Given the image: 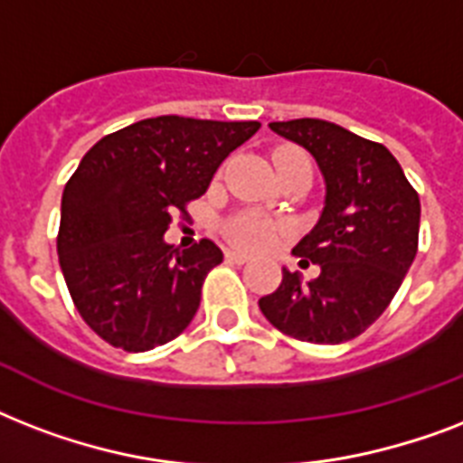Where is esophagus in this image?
<instances>
[{
  "label": "esophagus",
  "instance_id": "34e87169",
  "mask_svg": "<svg viewBox=\"0 0 463 463\" xmlns=\"http://www.w3.org/2000/svg\"><path fill=\"white\" fill-rule=\"evenodd\" d=\"M225 261H228V264H247L250 257L242 252H235V250H228V252H225Z\"/></svg>",
  "mask_w": 463,
  "mask_h": 463
}]
</instances>
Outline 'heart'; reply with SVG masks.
Listing matches in <instances>:
<instances>
[{"mask_svg": "<svg viewBox=\"0 0 463 463\" xmlns=\"http://www.w3.org/2000/svg\"><path fill=\"white\" fill-rule=\"evenodd\" d=\"M223 235L238 250L260 252V250H267L279 240L281 225L274 223L271 218H267L260 211H238L223 223Z\"/></svg>", "mask_w": 463, "mask_h": 463, "instance_id": "heart-1", "label": "heart"}]
</instances>
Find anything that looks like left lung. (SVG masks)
I'll return each mask as SVG.
<instances>
[{
  "label": "left lung",
  "instance_id": "1",
  "mask_svg": "<svg viewBox=\"0 0 463 463\" xmlns=\"http://www.w3.org/2000/svg\"><path fill=\"white\" fill-rule=\"evenodd\" d=\"M269 127L315 156L326 196L317 225L293 247L300 267L312 261L319 276L303 283L283 269L281 286L260 309L286 336L344 344L380 319L416 260L420 199L377 141L326 119Z\"/></svg>",
  "mask_w": 463,
  "mask_h": 463
}]
</instances>
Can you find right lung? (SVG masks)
<instances>
[{
	"instance_id": "add662e5",
	"label": "right lung",
	"mask_w": 463,
	"mask_h": 463,
	"mask_svg": "<svg viewBox=\"0 0 463 463\" xmlns=\"http://www.w3.org/2000/svg\"><path fill=\"white\" fill-rule=\"evenodd\" d=\"M260 127L160 115L83 156L61 194L57 254L79 315L103 341L144 353L187 329L223 252L211 240L180 250L163 235Z\"/></svg>"
}]
</instances>
